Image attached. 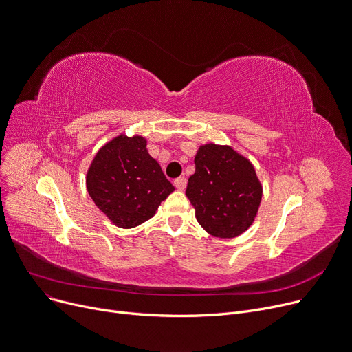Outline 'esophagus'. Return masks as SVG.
Listing matches in <instances>:
<instances>
[{
  "label": "esophagus",
  "instance_id": "esophagus-1",
  "mask_svg": "<svg viewBox=\"0 0 352 352\" xmlns=\"http://www.w3.org/2000/svg\"><path fill=\"white\" fill-rule=\"evenodd\" d=\"M174 186H175L177 190L184 191V190H186V187H187V179L184 178V177H179V178L174 179Z\"/></svg>",
  "mask_w": 352,
  "mask_h": 352
}]
</instances>
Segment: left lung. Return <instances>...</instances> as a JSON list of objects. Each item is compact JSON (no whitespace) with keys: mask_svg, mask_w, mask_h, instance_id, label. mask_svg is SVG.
Listing matches in <instances>:
<instances>
[{"mask_svg":"<svg viewBox=\"0 0 352 352\" xmlns=\"http://www.w3.org/2000/svg\"><path fill=\"white\" fill-rule=\"evenodd\" d=\"M195 173L188 178L186 195L195 218L208 234L234 238L254 223L263 198V186L254 165L228 145H201Z\"/></svg>","mask_w":352,"mask_h":352,"instance_id":"8db88e82","label":"left lung"}]
</instances>
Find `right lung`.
Segmentation results:
<instances>
[{"label":"right lung","mask_w":352,"mask_h":352,"mask_svg":"<svg viewBox=\"0 0 352 352\" xmlns=\"http://www.w3.org/2000/svg\"><path fill=\"white\" fill-rule=\"evenodd\" d=\"M87 190L111 223L134 228L154 217L175 188L148 154L146 140L121 134L100 148L92 160Z\"/></svg>","instance_id":"add662e5"}]
</instances>
